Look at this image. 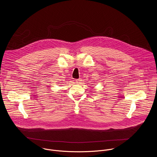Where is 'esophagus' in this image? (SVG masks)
<instances>
[{
	"label": "esophagus",
	"mask_w": 157,
	"mask_h": 157,
	"mask_svg": "<svg viewBox=\"0 0 157 157\" xmlns=\"http://www.w3.org/2000/svg\"><path fill=\"white\" fill-rule=\"evenodd\" d=\"M80 81H82L81 80V79L80 78H79V79H77V80H75V82H76V83H79L80 82Z\"/></svg>",
	"instance_id": "esophagus-1"
}]
</instances>
